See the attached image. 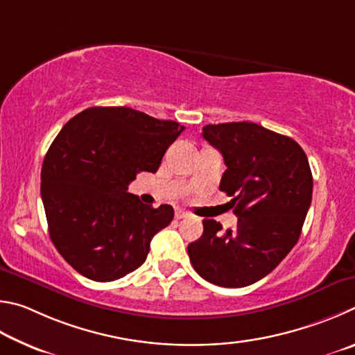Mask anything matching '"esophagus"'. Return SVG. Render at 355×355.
Segmentation results:
<instances>
[{
    "label": "esophagus",
    "instance_id": "obj_1",
    "mask_svg": "<svg viewBox=\"0 0 355 355\" xmlns=\"http://www.w3.org/2000/svg\"><path fill=\"white\" fill-rule=\"evenodd\" d=\"M174 216H176V220H181V218H187L189 214L185 212V210L181 209H176V212H174Z\"/></svg>",
    "mask_w": 355,
    "mask_h": 355
}]
</instances>
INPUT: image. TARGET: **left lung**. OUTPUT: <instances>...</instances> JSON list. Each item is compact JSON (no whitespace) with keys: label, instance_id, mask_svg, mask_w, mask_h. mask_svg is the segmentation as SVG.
Returning <instances> with one entry per match:
<instances>
[{"label":"left lung","instance_id":"8db88e82","mask_svg":"<svg viewBox=\"0 0 355 355\" xmlns=\"http://www.w3.org/2000/svg\"><path fill=\"white\" fill-rule=\"evenodd\" d=\"M202 137L218 149L227 170L220 190L232 196L237 229L204 220L187 251L207 282L240 288L282 262L301 235L312 202L313 178L304 149L287 135L250 121L207 124Z\"/></svg>","mask_w":355,"mask_h":355}]
</instances>
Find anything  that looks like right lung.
<instances>
[{
	"label": "right lung",
	"instance_id": "1",
	"mask_svg": "<svg viewBox=\"0 0 355 355\" xmlns=\"http://www.w3.org/2000/svg\"><path fill=\"white\" fill-rule=\"evenodd\" d=\"M185 128L130 107H90L73 116L49 146L40 193L48 231L79 275L110 282L145 262L174 210L128 193L141 171L155 173Z\"/></svg>",
	"mask_w": 355,
	"mask_h": 355
}]
</instances>
